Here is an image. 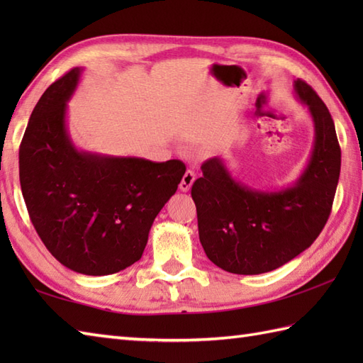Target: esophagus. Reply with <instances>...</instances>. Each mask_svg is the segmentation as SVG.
<instances>
[{"label":"esophagus","instance_id":"1","mask_svg":"<svg viewBox=\"0 0 363 363\" xmlns=\"http://www.w3.org/2000/svg\"><path fill=\"white\" fill-rule=\"evenodd\" d=\"M194 182H195V172H191V169H187L186 174L182 176V181L179 184V189L182 191H189L190 187H191V184H194Z\"/></svg>","mask_w":363,"mask_h":363}]
</instances>
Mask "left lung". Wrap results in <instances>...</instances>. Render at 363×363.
Returning a JSON list of instances; mask_svg holds the SVG:
<instances>
[{"label": "left lung", "instance_id": "left-lung-1", "mask_svg": "<svg viewBox=\"0 0 363 363\" xmlns=\"http://www.w3.org/2000/svg\"><path fill=\"white\" fill-rule=\"evenodd\" d=\"M293 89L315 128L309 164L293 186L251 189L233 179L220 157L206 160L191 186L199 242L225 272L260 274L287 264L315 242L333 209L342 164L334 120L309 84L296 79Z\"/></svg>", "mask_w": 363, "mask_h": 363}]
</instances>
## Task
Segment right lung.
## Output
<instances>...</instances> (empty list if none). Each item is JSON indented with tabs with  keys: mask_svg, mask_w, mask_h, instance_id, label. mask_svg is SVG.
Returning a JSON list of instances; mask_svg holds the SVG:
<instances>
[{
	"mask_svg": "<svg viewBox=\"0 0 363 363\" xmlns=\"http://www.w3.org/2000/svg\"><path fill=\"white\" fill-rule=\"evenodd\" d=\"M81 73L79 67L65 73L35 104L20 145V186L52 256L76 273L106 276L142 257L152 221L176 194L186 165L76 148L67 103Z\"/></svg>",
	"mask_w": 363,
	"mask_h": 363,
	"instance_id": "add662e5",
	"label": "right lung"
}]
</instances>
